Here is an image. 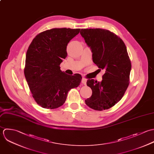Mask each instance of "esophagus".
Masks as SVG:
<instances>
[{
	"label": "esophagus",
	"instance_id": "esophagus-1",
	"mask_svg": "<svg viewBox=\"0 0 154 154\" xmlns=\"http://www.w3.org/2000/svg\"><path fill=\"white\" fill-rule=\"evenodd\" d=\"M86 82H87V80L85 78H83L82 80V84H83L84 85H86Z\"/></svg>",
	"mask_w": 154,
	"mask_h": 154
}]
</instances>
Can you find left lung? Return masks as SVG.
Returning <instances> with one entry per match:
<instances>
[{"mask_svg":"<svg viewBox=\"0 0 154 154\" xmlns=\"http://www.w3.org/2000/svg\"><path fill=\"white\" fill-rule=\"evenodd\" d=\"M80 34L92 50L93 61L105 72L101 82L88 80L92 94L85 103L96 111L108 109L122 99L129 85L131 65L126 46L120 37L107 30L82 29Z\"/></svg>","mask_w":154,"mask_h":154,"instance_id":"8db88e82","label":"left lung"}]
</instances>
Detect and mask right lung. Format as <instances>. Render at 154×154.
Segmentation results:
<instances>
[{
    "mask_svg": "<svg viewBox=\"0 0 154 154\" xmlns=\"http://www.w3.org/2000/svg\"><path fill=\"white\" fill-rule=\"evenodd\" d=\"M80 29H52L37 34L26 54L24 75L32 96L43 108L55 109L65 102L68 91L78 87L82 77L69 75L60 66L67 56L66 46Z\"/></svg>",
    "mask_w": 154,
    "mask_h": 154,
    "instance_id": "1",
    "label": "right lung"
}]
</instances>
